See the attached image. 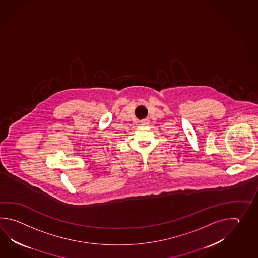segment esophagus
Listing matches in <instances>:
<instances>
[{"label":"esophagus","mask_w":258,"mask_h":258,"mask_svg":"<svg viewBox=\"0 0 258 258\" xmlns=\"http://www.w3.org/2000/svg\"><path fill=\"white\" fill-rule=\"evenodd\" d=\"M140 122H141V124H142V125H147V124L149 123L148 120H146V119H145V120H142V121H140Z\"/></svg>","instance_id":"34e87169"}]
</instances>
